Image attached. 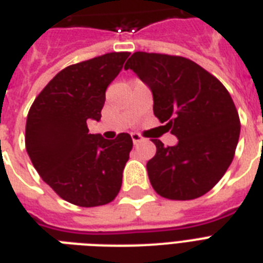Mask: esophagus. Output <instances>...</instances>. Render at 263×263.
Wrapping results in <instances>:
<instances>
[{
    "label": "esophagus",
    "mask_w": 263,
    "mask_h": 263,
    "mask_svg": "<svg viewBox=\"0 0 263 263\" xmlns=\"http://www.w3.org/2000/svg\"><path fill=\"white\" fill-rule=\"evenodd\" d=\"M131 138H132V142H134V145H138L140 142H143L145 138L143 136H140L139 134H131Z\"/></svg>",
    "instance_id": "esophagus-1"
}]
</instances>
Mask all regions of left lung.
<instances>
[{"instance_id": "8db88e82", "label": "left lung", "mask_w": 263, "mask_h": 263, "mask_svg": "<svg viewBox=\"0 0 263 263\" xmlns=\"http://www.w3.org/2000/svg\"><path fill=\"white\" fill-rule=\"evenodd\" d=\"M152 89L154 116L178 138L147 161L153 189L170 200H193L214 187L234 157L240 118L219 80L182 56L135 52L125 63Z\"/></svg>"}]
</instances>
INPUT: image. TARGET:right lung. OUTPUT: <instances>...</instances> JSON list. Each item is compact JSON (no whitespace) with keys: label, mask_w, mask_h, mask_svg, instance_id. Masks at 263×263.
Returning <instances> with one entry per match:
<instances>
[{"label":"right lung","mask_w":263,"mask_h":263,"mask_svg":"<svg viewBox=\"0 0 263 263\" xmlns=\"http://www.w3.org/2000/svg\"><path fill=\"white\" fill-rule=\"evenodd\" d=\"M129 52H110L67 66L40 92L26 123V150L34 168L59 197L80 207L113 201L121 189L132 139L89 134L102 117L106 89Z\"/></svg>","instance_id":"add662e5"}]
</instances>
